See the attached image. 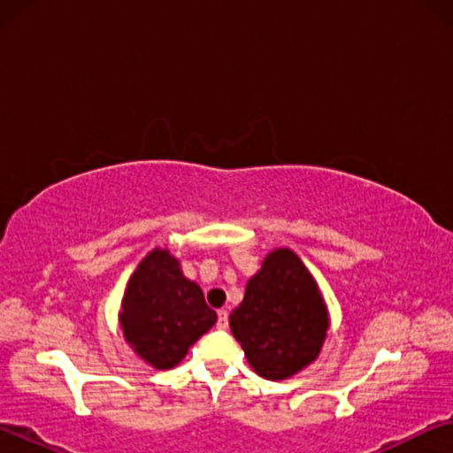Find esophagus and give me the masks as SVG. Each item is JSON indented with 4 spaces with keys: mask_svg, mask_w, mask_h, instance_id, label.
Instances as JSON below:
<instances>
[{
    "mask_svg": "<svg viewBox=\"0 0 453 453\" xmlns=\"http://www.w3.org/2000/svg\"><path fill=\"white\" fill-rule=\"evenodd\" d=\"M227 326H229V313L226 310H219L218 311V329L226 332Z\"/></svg>",
    "mask_w": 453,
    "mask_h": 453,
    "instance_id": "1",
    "label": "esophagus"
}]
</instances>
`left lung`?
<instances>
[{"label":"left lung","instance_id":"8db88e82","mask_svg":"<svg viewBox=\"0 0 453 453\" xmlns=\"http://www.w3.org/2000/svg\"><path fill=\"white\" fill-rule=\"evenodd\" d=\"M229 327L265 380H286L318 357L327 332L326 303L294 251L275 250L264 259Z\"/></svg>","mask_w":453,"mask_h":453}]
</instances>
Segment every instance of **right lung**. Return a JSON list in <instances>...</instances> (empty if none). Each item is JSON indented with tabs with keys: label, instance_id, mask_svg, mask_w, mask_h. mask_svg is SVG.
Returning a JSON list of instances; mask_svg holds the SVG:
<instances>
[{
	"label": "right lung",
	"instance_id": "obj_1",
	"mask_svg": "<svg viewBox=\"0 0 453 453\" xmlns=\"http://www.w3.org/2000/svg\"><path fill=\"white\" fill-rule=\"evenodd\" d=\"M216 319L203 291L183 278L180 262L167 250L145 256L127 281L121 303L124 335L135 354L157 370L178 365Z\"/></svg>",
	"mask_w": 453,
	"mask_h": 453
}]
</instances>
